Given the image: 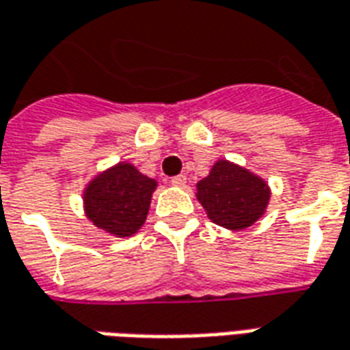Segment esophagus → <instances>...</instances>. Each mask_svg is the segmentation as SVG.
I'll return each instance as SVG.
<instances>
[{
    "label": "esophagus",
    "mask_w": 350,
    "mask_h": 350,
    "mask_svg": "<svg viewBox=\"0 0 350 350\" xmlns=\"http://www.w3.org/2000/svg\"><path fill=\"white\" fill-rule=\"evenodd\" d=\"M185 182H187V178H185V176H183V174L174 176V178L170 180V183H172L174 187H185Z\"/></svg>",
    "instance_id": "1"
}]
</instances>
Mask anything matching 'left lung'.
Instances as JSON below:
<instances>
[{
    "instance_id": "8db88e82",
    "label": "left lung",
    "mask_w": 350,
    "mask_h": 350,
    "mask_svg": "<svg viewBox=\"0 0 350 350\" xmlns=\"http://www.w3.org/2000/svg\"><path fill=\"white\" fill-rule=\"evenodd\" d=\"M197 200L208 219L231 231L254 226L271 199L265 178L227 159H217L206 178L197 182Z\"/></svg>"
}]
</instances>
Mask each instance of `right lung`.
Instances as JSON below:
<instances>
[{
    "label": "right lung",
    "mask_w": 350,
    "mask_h": 350,
    "mask_svg": "<svg viewBox=\"0 0 350 350\" xmlns=\"http://www.w3.org/2000/svg\"><path fill=\"white\" fill-rule=\"evenodd\" d=\"M157 180L142 174L129 161L94 176L83 189V210L94 227L117 239L138 233L146 224Z\"/></svg>",
    "instance_id": "obj_1"
}]
</instances>
